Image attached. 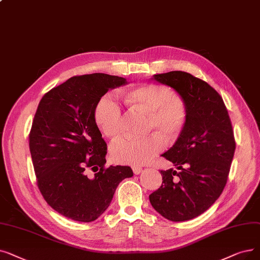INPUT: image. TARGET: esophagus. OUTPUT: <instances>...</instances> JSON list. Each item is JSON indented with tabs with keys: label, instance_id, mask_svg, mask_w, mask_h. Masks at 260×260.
<instances>
[{
	"label": "esophagus",
	"instance_id": "esophagus-1",
	"mask_svg": "<svg viewBox=\"0 0 260 260\" xmlns=\"http://www.w3.org/2000/svg\"><path fill=\"white\" fill-rule=\"evenodd\" d=\"M141 171H142V168H141V167H138V166L133 167V172H134V174L138 175V174L141 173Z\"/></svg>",
	"mask_w": 260,
	"mask_h": 260
}]
</instances>
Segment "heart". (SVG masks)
<instances>
[{
    "label": "heart",
    "instance_id": "b5f03b06",
    "mask_svg": "<svg viewBox=\"0 0 260 260\" xmlns=\"http://www.w3.org/2000/svg\"><path fill=\"white\" fill-rule=\"evenodd\" d=\"M134 109L148 114L146 132H154L140 139L124 138L110 148L112 159L118 164L138 166L150 161L165 146V138L176 140L182 135L189 116L186 100L159 84H144L123 93ZM98 127L106 137L117 139L122 134V107L117 96L108 92L94 108Z\"/></svg>",
    "mask_w": 260,
    "mask_h": 260
}]
</instances>
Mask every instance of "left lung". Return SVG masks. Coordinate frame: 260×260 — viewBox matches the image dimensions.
Instances as JSON below:
<instances>
[{
  "mask_svg": "<svg viewBox=\"0 0 260 260\" xmlns=\"http://www.w3.org/2000/svg\"><path fill=\"white\" fill-rule=\"evenodd\" d=\"M153 78L186 100L189 116L182 135L162 154L178 171H160L162 184L150 202L168 220H191L205 212L226 185L236 149L231 119L221 95L190 73L171 71Z\"/></svg>",
  "mask_w": 260,
  "mask_h": 260,
  "instance_id": "8db88e82",
  "label": "left lung"
}]
</instances>
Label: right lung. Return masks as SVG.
Instances as JSON below:
<instances>
[{
  "label": "right lung",
  "instance_id": "obj_1",
  "mask_svg": "<svg viewBox=\"0 0 260 260\" xmlns=\"http://www.w3.org/2000/svg\"><path fill=\"white\" fill-rule=\"evenodd\" d=\"M126 84L104 73L73 76L44 94L34 117L29 151L37 185L48 204L78 222L96 220L118 185L132 177L127 166L105 167L107 145L94 108L108 90ZM88 168L95 172L92 178Z\"/></svg>",
  "mask_w": 260,
  "mask_h": 260
}]
</instances>
